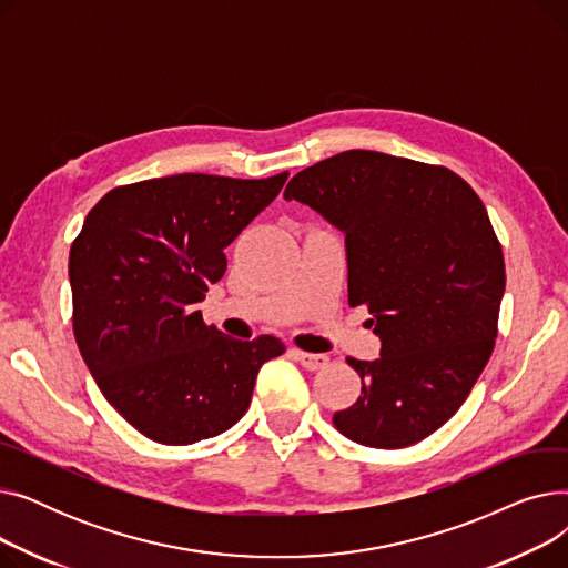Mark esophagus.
I'll return each instance as SVG.
<instances>
[{
	"mask_svg": "<svg viewBox=\"0 0 568 568\" xmlns=\"http://www.w3.org/2000/svg\"><path fill=\"white\" fill-rule=\"evenodd\" d=\"M292 354L296 356V362H300L308 371H320L329 364V356L326 354H313V352H302V349H294Z\"/></svg>",
	"mask_w": 568,
	"mask_h": 568,
	"instance_id": "obj_1",
	"label": "esophagus"
}]
</instances>
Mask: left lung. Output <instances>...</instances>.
Segmentation results:
<instances>
[{
    "mask_svg": "<svg viewBox=\"0 0 568 568\" xmlns=\"http://www.w3.org/2000/svg\"><path fill=\"white\" fill-rule=\"evenodd\" d=\"M345 234L347 302L368 306L375 362L347 359L362 396L334 414L356 444L403 449L444 426L486 368L506 285L484 202L442 165L349 149L290 179Z\"/></svg>",
    "mask_w": 568,
    "mask_h": 568,
    "instance_id": "1",
    "label": "left lung"
}]
</instances>
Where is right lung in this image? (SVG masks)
I'll return each instance as SVG.
<instances>
[{
	"instance_id": "add662e5",
	"label": "right lung",
	"mask_w": 568,
	"mask_h": 568,
	"mask_svg": "<svg viewBox=\"0 0 568 568\" xmlns=\"http://www.w3.org/2000/svg\"><path fill=\"white\" fill-rule=\"evenodd\" d=\"M287 172L266 179L172 174L105 193L69 255L73 334L105 400L144 437L184 446L246 414L274 336L236 341L197 304L223 278L225 248Z\"/></svg>"
}]
</instances>
